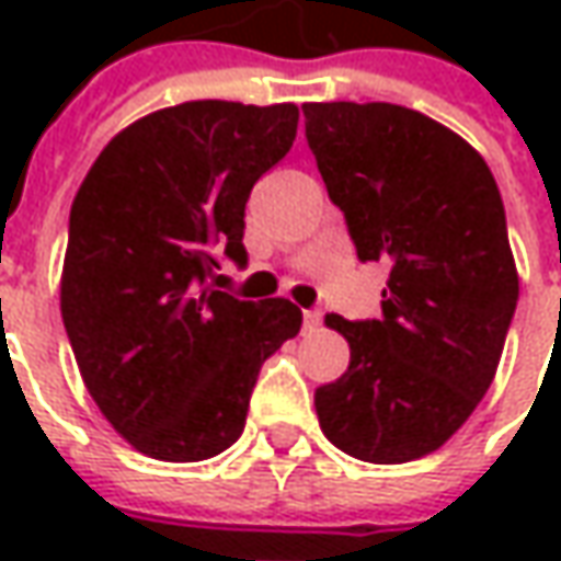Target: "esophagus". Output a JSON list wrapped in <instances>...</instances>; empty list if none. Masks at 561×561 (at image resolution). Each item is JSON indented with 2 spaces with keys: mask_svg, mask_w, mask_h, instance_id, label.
Segmentation results:
<instances>
[{
  "mask_svg": "<svg viewBox=\"0 0 561 561\" xmlns=\"http://www.w3.org/2000/svg\"><path fill=\"white\" fill-rule=\"evenodd\" d=\"M321 318H324V314L318 312V309H306V312H302L306 331H318V328H321Z\"/></svg>",
  "mask_w": 561,
  "mask_h": 561,
  "instance_id": "esophagus-1",
  "label": "esophagus"
}]
</instances>
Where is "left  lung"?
Listing matches in <instances>:
<instances>
[{
	"label": "left lung",
	"instance_id": "8db88e82",
	"mask_svg": "<svg viewBox=\"0 0 561 561\" xmlns=\"http://www.w3.org/2000/svg\"><path fill=\"white\" fill-rule=\"evenodd\" d=\"M306 137L362 262H390L383 318L324 324L350 368L314 390L324 437L399 465L440 449L484 399L518 271L500 186L481 152L415 108L306 102Z\"/></svg>",
	"mask_w": 561,
	"mask_h": 561
}]
</instances>
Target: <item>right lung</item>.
I'll list each match as a JSON object with an SVG mask.
<instances>
[{
	"label": "right lung",
	"mask_w": 561,
	"mask_h": 561,
	"mask_svg": "<svg viewBox=\"0 0 561 561\" xmlns=\"http://www.w3.org/2000/svg\"><path fill=\"white\" fill-rule=\"evenodd\" d=\"M293 102L196 99L127 124L71 205L61 321L105 421L159 462H203L243 434L262 362L299 334L290 299L211 290L247 262L252 184L290 152Z\"/></svg>",
	"instance_id": "right-lung-1"
}]
</instances>
